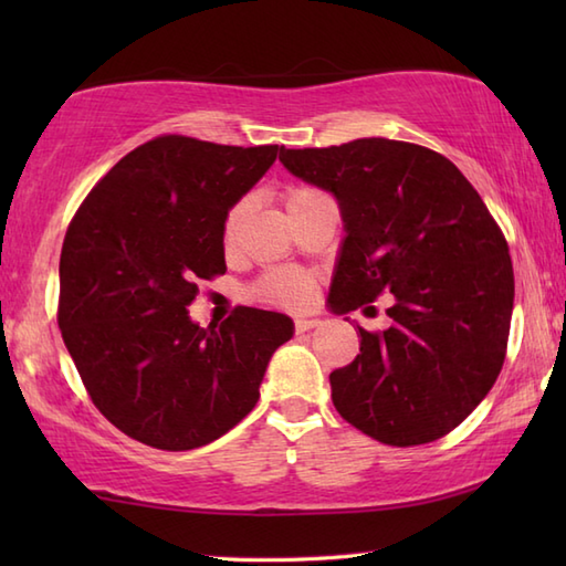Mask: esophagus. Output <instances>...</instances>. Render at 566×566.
Wrapping results in <instances>:
<instances>
[{
  "label": "esophagus",
  "mask_w": 566,
  "mask_h": 566,
  "mask_svg": "<svg viewBox=\"0 0 566 566\" xmlns=\"http://www.w3.org/2000/svg\"><path fill=\"white\" fill-rule=\"evenodd\" d=\"M321 326L318 318H294V331L296 333H306V331H314Z\"/></svg>",
  "instance_id": "obj_1"
}]
</instances>
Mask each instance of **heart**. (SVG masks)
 <instances>
[{"instance_id":"b5f03b06","label":"heart","mask_w":566,"mask_h":566,"mask_svg":"<svg viewBox=\"0 0 566 566\" xmlns=\"http://www.w3.org/2000/svg\"><path fill=\"white\" fill-rule=\"evenodd\" d=\"M318 197H323L318 189L304 187V185L286 187L282 191L284 207H286V213H290V216L296 213L298 209L308 207V203L316 201ZM250 207H252V199L240 197L233 203V207L226 211L223 226H221V238H223L226 248L235 245L240 228H243L245 216L250 213ZM250 292L262 304L296 311V308L308 306L311 298H314L316 276L308 274V272H302V270H292V268H274V270H268L264 274H260L258 282L252 284Z\"/></svg>"}]
</instances>
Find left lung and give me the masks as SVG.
<instances>
[{
    "label": "left lung",
    "mask_w": 566,
    "mask_h": 566,
    "mask_svg": "<svg viewBox=\"0 0 566 566\" xmlns=\"http://www.w3.org/2000/svg\"><path fill=\"white\" fill-rule=\"evenodd\" d=\"M280 160L340 203L347 235L328 298L335 314L394 296L391 326H357L359 355L331 371L333 406L394 448L448 436L506 359L515 284L494 216L444 155L416 143L357 138L282 148Z\"/></svg>",
    "instance_id": "1"
}]
</instances>
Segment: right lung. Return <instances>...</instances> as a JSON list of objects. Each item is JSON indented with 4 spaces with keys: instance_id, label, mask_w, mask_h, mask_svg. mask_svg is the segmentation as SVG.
<instances>
[{
    "instance_id": "right-lung-1",
    "label": "right lung",
    "mask_w": 566,
    "mask_h": 566,
    "mask_svg": "<svg viewBox=\"0 0 566 566\" xmlns=\"http://www.w3.org/2000/svg\"><path fill=\"white\" fill-rule=\"evenodd\" d=\"M280 146L158 136L124 155L80 203L60 252L57 326L92 403L150 448L221 438L260 399L290 316L238 306L201 328L187 306L226 272V211Z\"/></svg>"
}]
</instances>
